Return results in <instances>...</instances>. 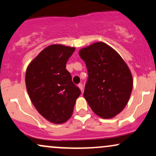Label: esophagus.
<instances>
[{
  "label": "esophagus",
  "mask_w": 156,
  "mask_h": 156,
  "mask_svg": "<svg viewBox=\"0 0 156 156\" xmlns=\"http://www.w3.org/2000/svg\"><path fill=\"white\" fill-rule=\"evenodd\" d=\"M78 86V87H79V89H80V91H81V92H82V91H83V84H82V83H79Z\"/></svg>",
  "instance_id": "34e87169"
}]
</instances>
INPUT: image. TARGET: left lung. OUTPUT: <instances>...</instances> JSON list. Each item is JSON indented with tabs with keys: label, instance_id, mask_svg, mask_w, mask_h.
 Listing matches in <instances>:
<instances>
[{
	"label": "left lung",
	"instance_id": "1",
	"mask_svg": "<svg viewBox=\"0 0 156 156\" xmlns=\"http://www.w3.org/2000/svg\"><path fill=\"white\" fill-rule=\"evenodd\" d=\"M79 55L88 71L84 98L97 115L104 119L114 117L123 110L131 94L133 78L129 68L104 42L82 48Z\"/></svg>",
	"mask_w": 156,
	"mask_h": 156
}]
</instances>
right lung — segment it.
<instances>
[{"label":"right lung","instance_id":"1","mask_svg":"<svg viewBox=\"0 0 156 156\" xmlns=\"http://www.w3.org/2000/svg\"><path fill=\"white\" fill-rule=\"evenodd\" d=\"M76 48L52 44L30 63L26 85L30 99L42 117L55 124L72 116L80 89L72 81L66 64Z\"/></svg>","mask_w":156,"mask_h":156}]
</instances>
